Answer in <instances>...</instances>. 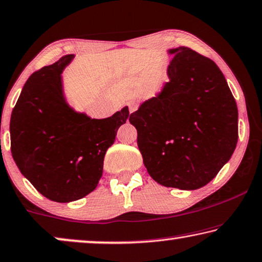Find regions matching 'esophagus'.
I'll return each instance as SVG.
<instances>
[{
  "label": "esophagus",
  "instance_id": "34e87169",
  "mask_svg": "<svg viewBox=\"0 0 262 262\" xmlns=\"http://www.w3.org/2000/svg\"><path fill=\"white\" fill-rule=\"evenodd\" d=\"M138 108V104L136 103V101H131L130 104H128V110H130V113L137 111Z\"/></svg>",
  "mask_w": 262,
  "mask_h": 262
}]
</instances>
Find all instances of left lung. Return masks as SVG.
I'll use <instances>...</instances> for the list:
<instances>
[{"label": "left lung", "instance_id": "1", "mask_svg": "<svg viewBox=\"0 0 262 262\" xmlns=\"http://www.w3.org/2000/svg\"><path fill=\"white\" fill-rule=\"evenodd\" d=\"M169 82L130 115L144 165L157 183L195 190L209 183L237 143V107L225 75L188 47L169 51Z\"/></svg>", "mask_w": 262, "mask_h": 262}]
</instances>
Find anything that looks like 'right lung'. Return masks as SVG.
Here are the masks:
<instances>
[{"instance_id": "right-lung-1", "label": "right lung", "mask_w": 262, "mask_h": 262, "mask_svg": "<svg viewBox=\"0 0 262 262\" xmlns=\"http://www.w3.org/2000/svg\"><path fill=\"white\" fill-rule=\"evenodd\" d=\"M63 55L28 78L11 112L10 150L22 175L54 202L89 195L103 175L106 151L115 143L127 107L91 119L67 105L61 73L73 59Z\"/></svg>"}]
</instances>
